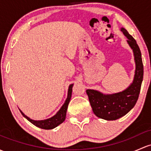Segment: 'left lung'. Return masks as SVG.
<instances>
[{
    "mask_svg": "<svg viewBox=\"0 0 151 151\" xmlns=\"http://www.w3.org/2000/svg\"><path fill=\"white\" fill-rule=\"evenodd\" d=\"M121 30L127 37L128 43L134 52L136 70L132 84L123 92L113 95H104L94 90H86L93 113L106 120L118 119L134 107L138 99L143 79V64L138 45L126 29L122 28Z\"/></svg>",
    "mask_w": 151,
    "mask_h": 151,
    "instance_id": "left-lung-1",
    "label": "left lung"
}]
</instances>
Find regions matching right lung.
<instances>
[{"instance_id": "obj_1", "label": "right lung", "mask_w": 151, "mask_h": 151, "mask_svg": "<svg viewBox=\"0 0 151 151\" xmlns=\"http://www.w3.org/2000/svg\"><path fill=\"white\" fill-rule=\"evenodd\" d=\"M72 86L73 85H69V90H68L67 98H66L64 104L63 105V106L61 108V109L58 111V113L55 114L54 116L51 117V118L48 119L42 120V121H35V120L31 119H29V117L25 116L24 114L22 113L21 110H19L20 112H21L24 117H25L28 121H29L32 124L35 125V126L37 127H40L41 128V129H53V128H55V127L59 125L60 124L63 123V122L65 120V118H66V111H67V108H68V105H69V101H70L71 97Z\"/></svg>"}]
</instances>
